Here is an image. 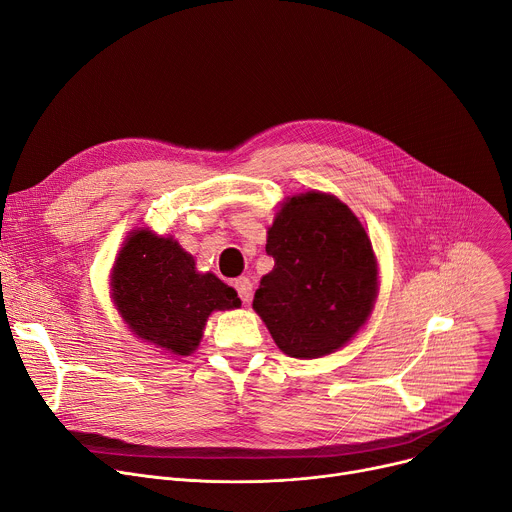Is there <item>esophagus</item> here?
Masks as SVG:
<instances>
[{"label":"esophagus","mask_w":512,"mask_h":512,"mask_svg":"<svg viewBox=\"0 0 512 512\" xmlns=\"http://www.w3.org/2000/svg\"><path fill=\"white\" fill-rule=\"evenodd\" d=\"M233 287H235V291H238V295H240V299H242L244 303L250 301V297H252V283H250V279H246V277L235 279V281H233Z\"/></svg>","instance_id":"34e87169"}]
</instances>
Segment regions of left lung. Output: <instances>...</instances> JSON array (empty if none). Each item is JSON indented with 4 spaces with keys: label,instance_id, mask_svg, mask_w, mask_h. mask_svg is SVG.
I'll list each match as a JSON object with an SVG mask.
<instances>
[{
    "label": "left lung",
    "instance_id": "left-lung-1",
    "mask_svg": "<svg viewBox=\"0 0 512 512\" xmlns=\"http://www.w3.org/2000/svg\"><path fill=\"white\" fill-rule=\"evenodd\" d=\"M254 309L289 357L318 359L365 324L377 293V260L365 227L336 196L289 199L268 229Z\"/></svg>",
    "mask_w": 512,
    "mask_h": 512
}]
</instances>
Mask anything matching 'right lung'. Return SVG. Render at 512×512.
<instances>
[{"label":"right lung","instance_id":"1","mask_svg":"<svg viewBox=\"0 0 512 512\" xmlns=\"http://www.w3.org/2000/svg\"><path fill=\"white\" fill-rule=\"evenodd\" d=\"M112 299L131 332L172 355L186 357L199 346L213 309L242 301L215 274H199L178 242L135 231L112 268Z\"/></svg>","mask_w":512,"mask_h":512}]
</instances>
